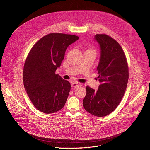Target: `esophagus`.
Returning <instances> with one entry per match:
<instances>
[{
	"mask_svg": "<svg viewBox=\"0 0 150 150\" xmlns=\"http://www.w3.org/2000/svg\"><path fill=\"white\" fill-rule=\"evenodd\" d=\"M79 86V84L78 82H74L71 83V87L73 88H77Z\"/></svg>",
	"mask_w": 150,
	"mask_h": 150,
	"instance_id": "1",
	"label": "esophagus"
}]
</instances>
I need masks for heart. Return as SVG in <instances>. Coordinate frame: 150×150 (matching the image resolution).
<instances>
[{
  "label": "heart",
  "mask_w": 150,
  "mask_h": 150,
  "mask_svg": "<svg viewBox=\"0 0 150 150\" xmlns=\"http://www.w3.org/2000/svg\"><path fill=\"white\" fill-rule=\"evenodd\" d=\"M87 50H91V49H88Z\"/></svg>",
  "instance_id": "obj_1"
}]
</instances>
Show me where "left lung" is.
Segmentation results:
<instances>
[{
	"label": "left lung",
	"mask_w": 150,
	"mask_h": 150,
	"mask_svg": "<svg viewBox=\"0 0 150 150\" xmlns=\"http://www.w3.org/2000/svg\"><path fill=\"white\" fill-rule=\"evenodd\" d=\"M95 40L101 50L97 68L101 84L97 91L87 85L83 105L90 114L103 117L113 112L120 103L127 87L129 68L123 50L114 38L97 34Z\"/></svg>",
	"instance_id": "left-lung-1"
}]
</instances>
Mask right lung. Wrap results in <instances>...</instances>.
<instances>
[{"label":"right lung","mask_w":150,"mask_h":150,"mask_svg":"<svg viewBox=\"0 0 150 150\" xmlns=\"http://www.w3.org/2000/svg\"><path fill=\"white\" fill-rule=\"evenodd\" d=\"M78 38L75 35L50 33L35 42L28 54L23 69L24 85L31 101L39 111L53 113L65 105L71 83L55 72L67 47Z\"/></svg>","instance_id":"obj_1"}]
</instances>
